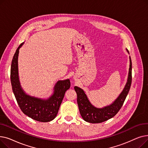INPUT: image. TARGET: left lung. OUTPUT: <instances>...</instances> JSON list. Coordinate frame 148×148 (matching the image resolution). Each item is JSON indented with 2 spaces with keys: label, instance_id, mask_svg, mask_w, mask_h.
Masks as SVG:
<instances>
[{
  "label": "left lung",
  "instance_id": "obj_1",
  "mask_svg": "<svg viewBox=\"0 0 148 148\" xmlns=\"http://www.w3.org/2000/svg\"><path fill=\"white\" fill-rule=\"evenodd\" d=\"M127 52L129 53L128 50ZM132 63L130 56V68L127 82L123 90L111 104L103 108H97L93 106L85 94L84 91L77 86L74 89L77 95V104L82 118L92 123H101L113 118L119 111L130 90L132 80Z\"/></svg>",
  "mask_w": 148,
  "mask_h": 148
}]
</instances>
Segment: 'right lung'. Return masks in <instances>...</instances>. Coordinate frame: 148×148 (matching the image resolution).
<instances>
[{
	"instance_id": "obj_1",
	"label": "right lung",
	"mask_w": 148,
	"mask_h": 148,
	"mask_svg": "<svg viewBox=\"0 0 148 148\" xmlns=\"http://www.w3.org/2000/svg\"><path fill=\"white\" fill-rule=\"evenodd\" d=\"M21 44L12 58L11 68V82L14 94L23 113L35 121L47 122L56 118L65 92L69 89V79L59 80L53 88V94L47 99H42L26 94L20 84L18 76V57Z\"/></svg>"
}]
</instances>
